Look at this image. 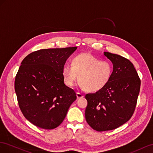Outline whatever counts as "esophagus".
<instances>
[{
  "label": "esophagus",
  "mask_w": 153,
  "mask_h": 153,
  "mask_svg": "<svg viewBox=\"0 0 153 153\" xmlns=\"http://www.w3.org/2000/svg\"><path fill=\"white\" fill-rule=\"evenodd\" d=\"M76 95H77V99H80V98H82L84 97V95L81 94V93H79V92H77L76 94Z\"/></svg>",
  "instance_id": "esophagus-1"
}]
</instances>
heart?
Wrapping results in <instances>:
<instances>
[{
	"label": "heart",
	"mask_w": 153,
	"mask_h": 153,
	"mask_svg": "<svg viewBox=\"0 0 153 153\" xmlns=\"http://www.w3.org/2000/svg\"><path fill=\"white\" fill-rule=\"evenodd\" d=\"M112 74L113 65L110 62L100 60L89 53L78 54L73 59L72 65L65 64L62 68V75L67 86H74L79 79L81 88L91 92L105 87Z\"/></svg>",
	"instance_id": "obj_1"
}]
</instances>
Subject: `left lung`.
<instances>
[{
    "mask_svg": "<svg viewBox=\"0 0 153 153\" xmlns=\"http://www.w3.org/2000/svg\"><path fill=\"white\" fill-rule=\"evenodd\" d=\"M113 64V74L107 85L95 93L88 94L85 119L97 131L115 129L132 117L140 88V79L129 60L104 52Z\"/></svg>",
    "mask_w": 153,
    "mask_h": 153,
    "instance_id": "8db88e82",
    "label": "left lung"
}]
</instances>
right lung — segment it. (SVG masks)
Here are the masks:
<instances>
[{
    "mask_svg": "<svg viewBox=\"0 0 153 153\" xmlns=\"http://www.w3.org/2000/svg\"><path fill=\"white\" fill-rule=\"evenodd\" d=\"M77 47L42 49L23 59L16 74L15 90L25 119L42 129L62 124L76 92L64 83L62 68Z\"/></svg>",
    "mask_w": 153,
    "mask_h": 153,
    "instance_id": "add662e5",
    "label": "right lung"
}]
</instances>
